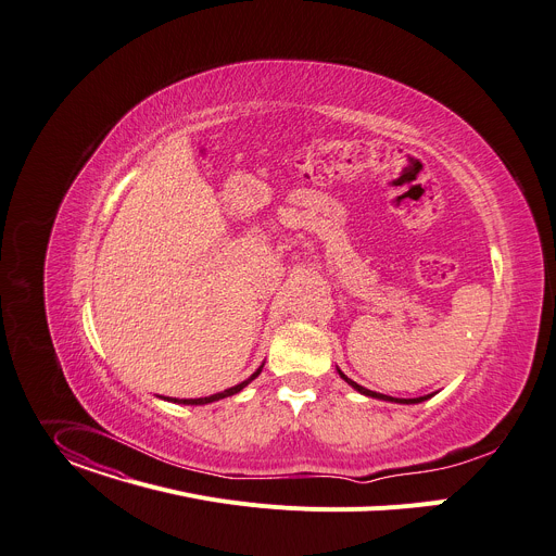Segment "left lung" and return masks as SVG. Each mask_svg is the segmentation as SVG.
Segmentation results:
<instances>
[{
    "label": "left lung",
    "mask_w": 556,
    "mask_h": 556,
    "mask_svg": "<svg viewBox=\"0 0 556 556\" xmlns=\"http://www.w3.org/2000/svg\"><path fill=\"white\" fill-rule=\"evenodd\" d=\"M339 375H341V379H345L352 388H355L357 392H362V394H366V396H372V399H383V401H394V403H421V401H426V399H430L432 394H426V396H417V399H394V396H388V394H379V392H375V390H368V388H364V386H359L357 381H352V379H348L341 370H339Z\"/></svg>",
    "instance_id": "8db88e82"
}]
</instances>
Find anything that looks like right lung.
I'll return each instance as SVG.
<instances>
[{
    "mask_svg": "<svg viewBox=\"0 0 556 556\" xmlns=\"http://www.w3.org/2000/svg\"><path fill=\"white\" fill-rule=\"evenodd\" d=\"M262 368H264V366H260V368H257V372H252L245 381H241V383H237V386H232V388H228V390H224V392H217V394H211V396H199V399H170V401H175V403H184V406H204V403H213V401L226 399V396L237 394L239 390H243V388H245L252 379H255V377H260Z\"/></svg>",
    "mask_w": 556,
    "mask_h": 556,
    "instance_id": "right-lung-1",
    "label": "right lung"
}]
</instances>
